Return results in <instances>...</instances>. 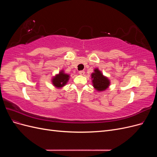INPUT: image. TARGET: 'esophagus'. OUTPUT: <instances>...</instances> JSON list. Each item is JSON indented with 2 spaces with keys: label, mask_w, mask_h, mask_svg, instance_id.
Here are the masks:
<instances>
[{
  "label": "esophagus",
  "mask_w": 157,
  "mask_h": 157,
  "mask_svg": "<svg viewBox=\"0 0 157 157\" xmlns=\"http://www.w3.org/2000/svg\"><path fill=\"white\" fill-rule=\"evenodd\" d=\"M78 73H79V75H84V73H85V72H84V71H80L79 72H78Z\"/></svg>",
  "instance_id": "34e87169"
}]
</instances>
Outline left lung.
<instances>
[{"label": "left lung", "mask_w": 157, "mask_h": 157, "mask_svg": "<svg viewBox=\"0 0 157 157\" xmlns=\"http://www.w3.org/2000/svg\"><path fill=\"white\" fill-rule=\"evenodd\" d=\"M91 77L94 88L98 92L105 90L110 84V81L107 77H105L98 68L94 69V72L92 73Z\"/></svg>", "instance_id": "left-lung-1"}]
</instances>
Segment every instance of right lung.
Returning a JSON list of instances; mask_svg holds the SVG:
<instances>
[{"instance_id": "1", "label": "right lung", "mask_w": 157, "mask_h": 157, "mask_svg": "<svg viewBox=\"0 0 157 157\" xmlns=\"http://www.w3.org/2000/svg\"><path fill=\"white\" fill-rule=\"evenodd\" d=\"M69 75L65 74L63 70H61L59 74L56 75L52 80V84L56 88H62L67 83L69 79Z\"/></svg>"}]
</instances>
